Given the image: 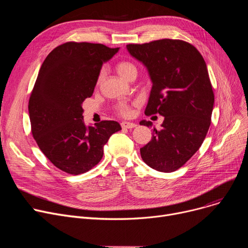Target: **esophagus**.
Listing matches in <instances>:
<instances>
[{"label": "esophagus", "instance_id": "34e87169", "mask_svg": "<svg viewBox=\"0 0 248 248\" xmlns=\"http://www.w3.org/2000/svg\"><path fill=\"white\" fill-rule=\"evenodd\" d=\"M137 124L134 123H129V122H123L122 123V127L124 128H134L136 127Z\"/></svg>", "mask_w": 248, "mask_h": 248}]
</instances>
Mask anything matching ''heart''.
Wrapping results in <instances>:
<instances>
[{
	"instance_id": "b5f03b06",
	"label": "heart",
	"mask_w": 248,
	"mask_h": 248,
	"mask_svg": "<svg viewBox=\"0 0 248 248\" xmlns=\"http://www.w3.org/2000/svg\"><path fill=\"white\" fill-rule=\"evenodd\" d=\"M116 70L123 78H125L127 76V74H129L133 71H137V68L133 63L124 61V62H121V63L117 64ZM102 76H103V72L101 71L99 76H98V82L102 79ZM117 110H119V113L123 116H129L132 114L131 108H129V106H127V104H124V103L121 104V106L119 107V109H117Z\"/></svg>"
}]
</instances>
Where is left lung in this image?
I'll use <instances>...</instances> for the list:
<instances>
[{
	"mask_svg": "<svg viewBox=\"0 0 248 248\" xmlns=\"http://www.w3.org/2000/svg\"><path fill=\"white\" fill-rule=\"evenodd\" d=\"M126 49L145 65L153 83L145 113L165 117L162 128L154 127L151 141L140 148L141 159L159 172H174L199 150L211 124L214 93L206 63L182 40L162 39ZM140 124L152 126L149 121Z\"/></svg>",
	"mask_w": 248,
	"mask_h": 248,
	"instance_id": "8db88e82",
	"label": "left lung"
}]
</instances>
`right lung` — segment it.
<instances>
[{
    "label": "right lung",
    "mask_w": 248,
    "mask_h": 248,
    "mask_svg": "<svg viewBox=\"0 0 248 248\" xmlns=\"http://www.w3.org/2000/svg\"><path fill=\"white\" fill-rule=\"evenodd\" d=\"M120 48L67 42L52 50L39 70L29 99L32 135L47 159L61 171L79 175L97 165L114 121L86 126L82 102L93 93L100 69Z\"/></svg>",
    "instance_id": "right-lung-1"
}]
</instances>
